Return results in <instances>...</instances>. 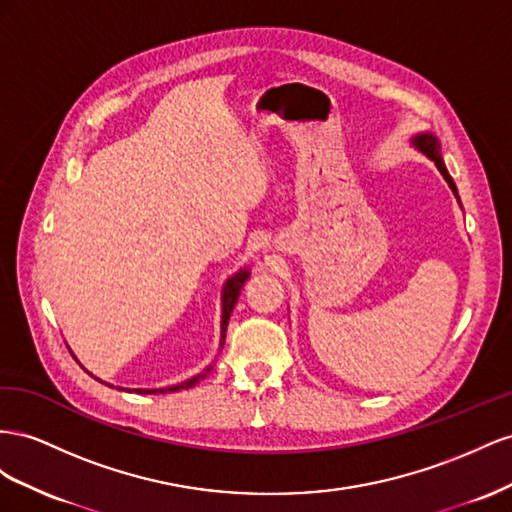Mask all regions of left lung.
I'll return each instance as SVG.
<instances>
[{"label": "left lung", "mask_w": 512, "mask_h": 512, "mask_svg": "<svg viewBox=\"0 0 512 512\" xmlns=\"http://www.w3.org/2000/svg\"><path fill=\"white\" fill-rule=\"evenodd\" d=\"M414 145L418 150H422L425 152L433 163H435V167L440 169V173L444 175V180L448 182V186L452 188V193L457 195V186H455V182H452V178L448 175V171H446V167H444V163H442V156H440V143H437V139L433 137V135H420V137H416L414 139Z\"/></svg>", "instance_id": "left-lung-1"}]
</instances>
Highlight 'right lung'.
I'll use <instances>...</instances> for the list:
<instances>
[{
	"instance_id": "add662e5",
	"label": "right lung",
	"mask_w": 512,
	"mask_h": 512,
	"mask_svg": "<svg viewBox=\"0 0 512 512\" xmlns=\"http://www.w3.org/2000/svg\"><path fill=\"white\" fill-rule=\"evenodd\" d=\"M248 270H242V272H238L236 276H231V279L227 281V285H225V291H223V324H221V330H223V334H221V347H223V343H225V332H227V324H229V315H231V311H233V306H236V302H238V298H240V291H242V287H244V283H246V279H248ZM212 371V367H208L206 371L203 373H199L197 377H193V379H186V382H182V384H178V386H171V388H156V390H135V392H139V394H165V392H173V390H186V388H193L195 384H199L201 379H206V375Z\"/></svg>"
}]
</instances>
